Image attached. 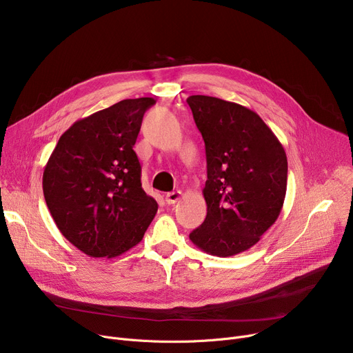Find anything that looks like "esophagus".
Masks as SVG:
<instances>
[{"label": "esophagus", "mask_w": 353, "mask_h": 353, "mask_svg": "<svg viewBox=\"0 0 353 353\" xmlns=\"http://www.w3.org/2000/svg\"><path fill=\"white\" fill-rule=\"evenodd\" d=\"M181 198H182V192H181V191L168 192V194L165 195V202H167L168 205H174V203H176Z\"/></svg>", "instance_id": "esophagus-1"}]
</instances>
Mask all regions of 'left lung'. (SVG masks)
<instances>
[{
	"instance_id": "1",
	"label": "left lung",
	"mask_w": 353,
	"mask_h": 353,
	"mask_svg": "<svg viewBox=\"0 0 353 353\" xmlns=\"http://www.w3.org/2000/svg\"><path fill=\"white\" fill-rule=\"evenodd\" d=\"M206 151L208 213L189 239L229 257L249 250L273 225L287 191V155L257 113L210 96H189Z\"/></svg>"
}]
</instances>
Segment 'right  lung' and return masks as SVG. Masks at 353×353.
<instances>
[{
	"instance_id": "obj_1",
	"label": "right lung",
	"mask_w": 353,
	"mask_h": 353,
	"mask_svg": "<svg viewBox=\"0 0 353 353\" xmlns=\"http://www.w3.org/2000/svg\"><path fill=\"white\" fill-rule=\"evenodd\" d=\"M152 97L125 99L77 120L49 157L42 186L61 233L90 257H117L143 240L158 209L132 150Z\"/></svg>"
}]
</instances>
